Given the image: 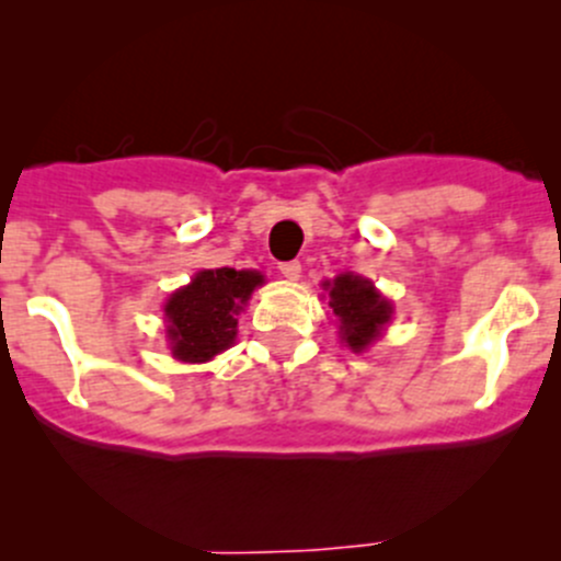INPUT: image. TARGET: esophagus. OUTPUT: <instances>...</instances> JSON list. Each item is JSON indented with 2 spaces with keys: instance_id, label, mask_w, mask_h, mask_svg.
<instances>
[{
  "instance_id": "1",
  "label": "esophagus",
  "mask_w": 561,
  "mask_h": 561,
  "mask_svg": "<svg viewBox=\"0 0 561 561\" xmlns=\"http://www.w3.org/2000/svg\"><path fill=\"white\" fill-rule=\"evenodd\" d=\"M279 274L285 279H298L301 276V263L298 260H290V263H279Z\"/></svg>"
}]
</instances>
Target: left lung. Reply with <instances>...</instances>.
Returning <instances> with one entry per match:
<instances>
[{
  "mask_svg": "<svg viewBox=\"0 0 561 561\" xmlns=\"http://www.w3.org/2000/svg\"><path fill=\"white\" fill-rule=\"evenodd\" d=\"M322 290H328V307L339 320V336L353 353H364L393 314V304L364 276L339 274L333 282H322Z\"/></svg>",
  "mask_w": 561,
  "mask_h": 561,
  "instance_id": "8db88e82",
  "label": "left lung"
}]
</instances>
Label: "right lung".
<instances>
[{"mask_svg":"<svg viewBox=\"0 0 561 561\" xmlns=\"http://www.w3.org/2000/svg\"><path fill=\"white\" fill-rule=\"evenodd\" d=\"M263 285L260 271L206 268L171 293L165 304V333L173 358L184 364H206L236 342L239 320L254 287Z\"/></svg>","mask_w":561,"mask_h":561,"instance_id":"obj_1","label":"right lung"}]
</instances>
